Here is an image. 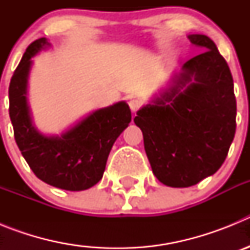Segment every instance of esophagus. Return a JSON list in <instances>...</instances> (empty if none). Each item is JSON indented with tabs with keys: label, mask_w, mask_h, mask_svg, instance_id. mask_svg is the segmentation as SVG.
Masks as SVG:
<instances>
[{
	"label": "esophagus",
	"mask_w": 250,
	"mask_h": 250,
	"mask_svg": "<svg viewBox=\"0 0 250 250\" xmlns=\"http://www.w3.org/2000/svg\"><path fill=\"white\" fill-rule=\"evenodd\" d=\"M129 105H130V109H131L132 112H135L136 110L139 109L141 106V101L138 100V99H131V100L129 101Z\"/></svg>",
	"instance_id": "obj_1"
}]
</instances>
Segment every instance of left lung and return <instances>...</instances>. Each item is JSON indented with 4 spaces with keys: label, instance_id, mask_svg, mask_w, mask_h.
Returning <instances> with one entry per match:
<instances>
[{
    "label": "left lung",
    "instance_id": "8db88e82",
    "mask_svg": "<svg viewBox=\"0 0 250 250\" xmlns=\"http://www.w3.org/2000/svg\"><path fill=\"white\" fill-rule=\"evenodd\" d=\"M203 52L182 66L167 89L136 112L152 173L167 187L188 188L216 173L235 135L230 70L205 35L188 36Z\"/></svg>",
    "mask_w": 250,
    "mask_h": 250
}]
</instances>
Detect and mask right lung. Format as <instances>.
Returning <instances> with one entry per match:
<instances>
[{
    "label": "right lung",
    "mask_w": 250,
    "mask_h": 250,
    "mask_svg": "<svg viewBox=\"0 0 250 250\" xmlns=\"http://www.w3.org/2000/svg\"><path fill=\"white\" fill-rule=\"evenodd\" d=\"M46 37L31 43L13 72L8 87L15 140L35 175L46 184L70 191L98 184L112 145L129 126L131 111L125 101L95 110L61 135H45L32 123L27 103L32 57L50 47Z\"/></svg>",
    "instance_id": "right-lung-1"
}]
</instances>
